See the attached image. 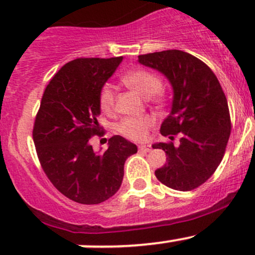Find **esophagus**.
<instances>
[{"label": "esophagus", "mask_w": 255, "mask_h": 255, "mask_svg": "<svg viewBox=\"0 0 255 255\" xmlns=\"http://www.w3.org/2000/svg\"><path fill=\"white\" fill-rule=\"evenodd\" d=\"M138 148H139V150H142V152H150V149H152L149 145H145V144H140Z\"/></svg>", "instance_id": "1"}]
</instances>
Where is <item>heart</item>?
<instances>
[{
	"instance_id": "obj_1",
	"label": "heart",
	"mask_w": 255,
	"mask_h": 255,
	"mask_svg": "<svg viewBox=\"0 0 255 255\" xmlns=\"http://www.w3.org/2000/svg\"><path fill=\"white\" fill-rule=\"evenodd\" d=\"M123 83L137 92L143 98H148L155 106L164 103V91L162 82L155 73L148 70H135L126 73ZM116 106V91L111 85H105L100 92V107L105 113H111ZM152 127V121L147 117H128L117 125V130L126 138L132 140H143Z\"/></svg>"
}]
</instances>
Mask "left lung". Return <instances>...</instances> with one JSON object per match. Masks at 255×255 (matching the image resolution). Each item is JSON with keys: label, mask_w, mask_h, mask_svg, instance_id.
I'll list each match as a JSON object with an SVG mask.
<instances>
[{"label": "left lung", "mask_w": 255, "mask_h": 255, "mask_svg": "<svg viewBox=\"0 0 255 255\" xmlns=\"http://www.w3.org/2000/svg\"><path fill=\"white\" fill-rule=\"evenodd\" d=\"M138 61L164 75L173 90L172 110L160 126V134L170 140L153 144L167 155L155 177L172 189H194L216 172L231 135L221 83L204 62L179 49L140 54ZM175 134H180L178 146L171 142Z\"/></svg>", "instance_id": "1"}]
</instances>
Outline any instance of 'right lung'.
Listing matches in <instances>:
<instances>
[{"instance_id":"add662e5","label":"right lung","mask_w":255,"mask_h":255,"mask_svg":"<svg viewBox=\"0 0 255 255\" xmlns=\"http://www.w3.org/2000/svg\"><path fill=\"white\" fill-rule=\"evenodd\" d=\"M123 57L77 58L53 76L42 96L33 142L44 173L63 196L81 204H98L120 189L125 162L137 145L121 135L96 153L90 140L101 135L100 92Z\"/></svg>"}]
</instances>
